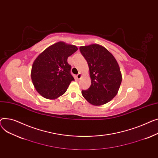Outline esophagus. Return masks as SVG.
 <instances>
[{"instance_id":"esophagus-1","label":"esophagus","mask_w":158,"mask_h":158,"mask_svg":"<svg viewBox=\"0 0 158 158\" xmlns=\"http://www.w3.org/2000/svg\"><path fill=\"white\" fill-rule=\"evenodd\" d=\"M76 77H77V78L78 79V80H79V79H80L81 78V75L80 73H78V75L76 76Z\"/></svg>"}]
</instances>
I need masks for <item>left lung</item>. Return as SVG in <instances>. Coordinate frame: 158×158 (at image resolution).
<instances>
[{
  "label": "left lung",
  "instance_id": "obj_1",
  "mask_svg": "<svg viewBox=\"0 0 158 158\" xmlns=\"http://www.w3.org/2000/svg\"><path fill=\"white\" fill-rule=\"evenodd\" d=\"M80 51L88 63L91 85L81 94L89 103L99 106L112 100L122 81L118 64L113 55L99 44L80 46Z\"/></svg>",
  "mask_w": 158,
  "mask_h": 158
}]
</instances>
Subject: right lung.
Returning <instances> with one entry per match:
<instances>
[{"label":"right lung","instance_id":"1","mask_svg":"<svg viewBox=\"0 0 158 158\" xmlns=\"http://www.w3.org/2000/svg\"><path fill=\"white\" fill-rule=\"evenodd\" d=\"M78 48L58 42L46 48L33 63L31 78L35 89L46 99H55L66 91L71 81V66L68 58Z\"/></svg>","mask_w":158,"mask_h":158}]
</instances>
